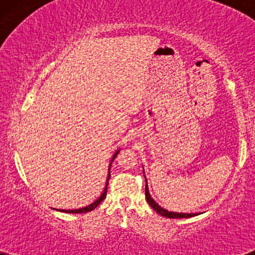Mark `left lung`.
Listing matches in <instances>:
<instances>
[{
  "instance_id": "8db88e82",
  "label": "left lung",
  "mask_w": 255,
  "mask_h": 255,
  "mask_svg": "<svg viewBox=\"0 0 255 255\" xmlns=\"http://www.w3.org/2000/svg\"><path fill=\"white\" fill-rule=\"evenodd\" d=\"M145 197H146V201H147V203L151 205V208L153 210L156 211V214L163 216V217H167V218H189V217H193L195 215H198V214H182V212H173V211H168L166 210V209H163L160 207V205L156 203V202L153 200L151 197V195H149V191H148V186H147V180H146L145 177Z\"/></svg>"
}]
</instances>
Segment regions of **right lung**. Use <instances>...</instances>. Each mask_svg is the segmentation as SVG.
Masks as SVG:
<instances>
[{
    "mask_svg": "<svg viewBox=\"0 0 255 255\" xmlns=\"http://www.w3.org/2000/svg\"><path fill=\"white\" fill-rule=\"evenodd\" d=\"M118 152H120V149H117L116 153L113 155V158H111V161H110V165H109V169H108V177H107V183H106V187H104V190L103 193L101 194V196L97 198L95 202H93L92 204L87 205V207H83V208H80V209H74V210H61V209H58V211H61V212H66V214H83V212H89L95 209L97 205H99L101 202H102L104 198L107 196V189H108V183H109V179H110V168H111V163L116 158V155L118 154ZM57 210V209H55Z\"/></svg>",
    "mask_w": 255,
    "mask_h": 255,
    "instance_id": "1",
    "label": "right lung"
}]
</instances>
